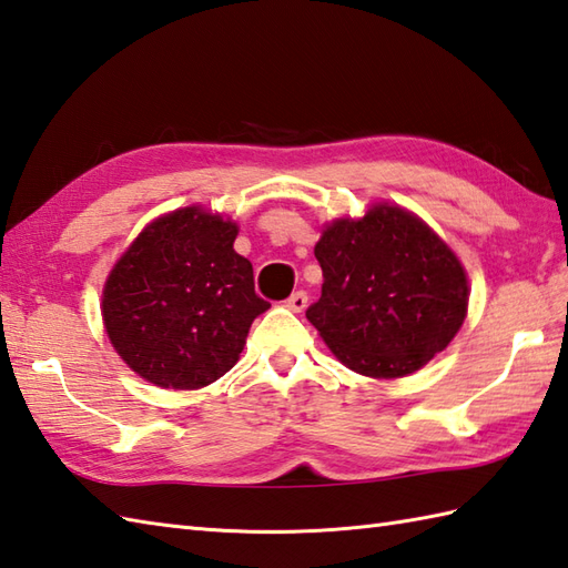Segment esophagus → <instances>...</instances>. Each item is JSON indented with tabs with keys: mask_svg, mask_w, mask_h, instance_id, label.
Returning a JSON list of instances; mask_svg holds the SVG:
<instances>
[{
	"mask_svg": "<svg viewBox=\"0 0 568 568\" xmlns=\"http://www.w3.org/2000/svg\"><path fill=\"white\" fill-rule=\"evenodd\" d=\"M286 306L292 308V311H296V313H301V311L308 306V294L306 292H294L292 296L286 298Z\"/></svg>",
	"mask_w": 568,
	"mask_h": 568,
	"instance_id": "obj_1",
	"label": "esophagus"
}]
</instances>
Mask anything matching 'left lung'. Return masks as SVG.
I'll list each match as a JSON object with an SVG mask.
<instances>
[{
	"label": "left lung",
	"instance_id": "obj_1",
	"mask_svg": "<svg viewBox=\"0 0 568 568\" xmlns=\"http://www.w3.org/2000/svg\"><path fill=\"white\" fill-rule=\"evenodd\" d=\"M316 260L323 288L306 318L352 372L376 379L418 372L464 323L469 286L459 260L398 206L327 225Z\"/></svg>",
	"mask_w": 568,
	"mask_h": 568
}]
</instances>
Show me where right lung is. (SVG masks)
Listing matches in <instances>:
<instances>
[{"label":"right lung","instance_id":"obj_1","mask_svg":"<svg viewBox=\"0 0 568 568\" xmlns=\"http://www.w3.org/2000/svg\"><path fill=\"white\" fill-rule=\"evenodd\" d=\"M237 225L196 206L150 223L111 270L102 313L121 359L162 388H201L229 372L270 308Z\"/></svg>","mask_w":568,"mask_h":568}]
</instances>
